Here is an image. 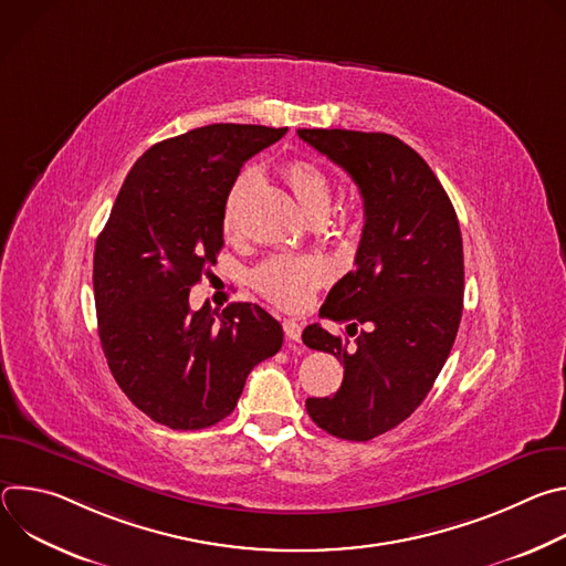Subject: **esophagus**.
Listing matches in <instances>:
<instances>
[{
  "mask_svg": "<svg viewBox=\"0 0 566 566\" xmlns=\"http://www.w3.org/2000/svg\"><path fill=\"white\" fill-rule=\"evenodd\" d=\"M282 327H284V334H286V338H289V340L300 343V338H302V327L297 325L295 319H284V322H282Z\"/></svg>",
  "mask_w": 566,
  "mask_h": 566,
  "instance_id": "34e87169",
  "label": "esophagus"
}]
</instances>
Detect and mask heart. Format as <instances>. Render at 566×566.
<instances>
[{"label":"heart","mask_w":566,"mask_h":566,"mask_svg":"<svg viewBox=\"0 0 566 566\" xmlns=\"http://www.w3.org/2000/svg\"><path fill=\"white\" fill-rule=\"evenodd\" d=\"M282 175L293 190L302 210L313 219L317 214H327L332 206V184L319 166L308 158H291L284 164ZM255 184V172L247 170L232 184L221 212V226L228 237L239 232L241 208H244L247 195ZM327 266L315 258H271L253 271L255 289L284 308L302 306L315 286L327 280Z\"/></svg>","instance_id":"heart-1"}]
</instances>
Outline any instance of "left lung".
Masks as SVG:
<instances>
[{
	"label": "left lung",
	"mask_w": 566,
	"mask_h": 566,
	"mask_svg": "<svg viewBox=\"0 0 566 566\" xmlns=\"http://www.w3.org/2000/svg\"><path fill=\"white\" fill-rule=\"evenodd\" d=\"M297 136L354 179L365 208L356 269L319 315L367 332L349 347L319 325L304 329L306 347L345 367L340 389L306 398V412L338 439L369 441L421 406L450 356L463 311L459 219L430 166L400 138L352 129Z\"/></svg>",
	"instance_id": "1"
}]
</instances>
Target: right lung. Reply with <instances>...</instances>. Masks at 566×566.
Returning <instances> with one entry per match:
<instances>
[{
  "label": "right lung",
  "instance_id": "1",
  "mask_svg": "<svg viewBox=\"0 0 566 566\" xmlns=\"http://www.w3.org/2000/svg\"><path fill=\"white\" fill-rule=\"evenodd\" d=\"M286 127L217 123L151 145L96 239L94 297L107 365L134 406L172 430L226 419L255 365L282 347L258 304L190 308L223 247V201L251 156Z\"/></svg>",
  "mask_w": 566,
  "mask_h": 566
}]
</instances>
